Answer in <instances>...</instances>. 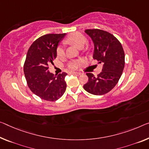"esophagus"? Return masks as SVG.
<instances>
[{
    "instance_id": "1",
    "label": "esophagus",
    "mask_w": 149,
    "mask_h": 149,
    "mask_svg": "<svg viewBox=\"0 0 149 149\" xmlns=\"http://www.w3.org/2000/svg\"><path fill=\"white\" fill-rule=\"evenodd\" d=\"M70 74H74V75H80L81 74V73L77 72H70Z\"/></svg>"
}]
</instances>
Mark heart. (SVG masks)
<instances>
[{"label": "heart", "mask_w": 149, "mask_h": 149, "mask_svg": "<svg viewBox=\"0 0 149 149\" xmlns=\"http://www.w3.org/2000/svg\"><path fill=\"white\" fill-rule=\"evenodd\" d=\"M68 42L76 46L79 49H82L86 43L87 38L83 34L81 33H74L69 35L67 38ZM56 54L58 57H63L65 55V50L63 46H59L56 49ZM81 60H76L70 62L68 64V68L70 70H76L78 67L81 65Z\"/></svg>", "instance_id": "obj_1"}]
</instances>
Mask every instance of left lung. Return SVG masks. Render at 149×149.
Segmentation results:
<instances>
[{
  "instance_id": "left-lung-1",
  "label": "left lung",
  "mask_w": 149,
  "mask_h": 149,
  "mask_svg": "<svg viewBox=\"0 0 149 149\" xmlns=\"http://www.w3.org/2000/svg\"><path fill=\"white\" fill-rule=\"evenodd\" d=\"M95 45L93 58L102 63V72L95 77L86 73L88 82L83 88L95 95H102L111 91L118 83L125 67V52L120 41L109 32L98 29L85 30Z\"/></svg>"
}]
</instances>
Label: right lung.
<instances>
[{
    "label": "right lung",
    "mask_w": 149,
    "mask_h": 149,
    "mask_svg": "<svg viewBox=\"0 0 149 149\" xmlns=\"http://www.w3.org/2000/svg\"><path fill=\"white\" fill-rule=\"evenodd\" d=\"M63 34H47L34 41L27 52L24 72L29 88L34 94L47 101H55L65 92L67 73L57 76L48 71L49 65L56 57V48Z\"/></svg>",
    "instance_id": "obj_1"
}]
</instances>
